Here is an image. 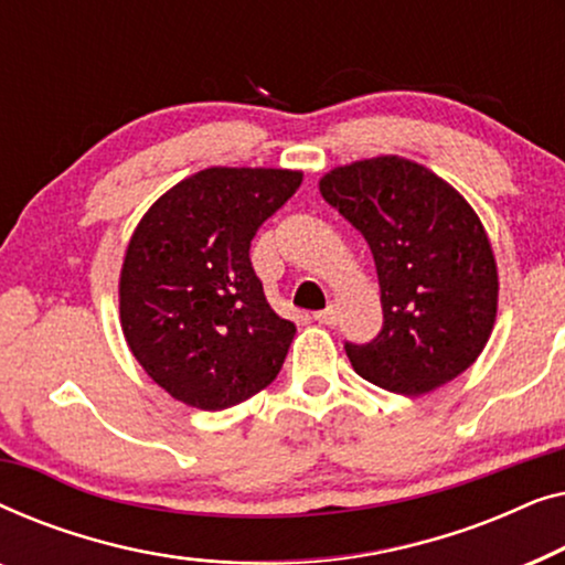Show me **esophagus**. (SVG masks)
I'll list each match as a JSON object with an SVG mask.
<instances>
[{
  "label": "esophagus",
  "mask_w": 565,
  "mask_h": 565,
  "mask_svg": "<svg viewBox=\"0 0 565 565\" xmlns=\"http://www.w3.org/2000/svg\"><path fill=\"white\" fill-rule=\"evenodd\" d=\"M316 321L327 323V327H337V321H339V308H337V303H329L327 308H323V311L316 313Z\"/></svg>",
  "instance_id": "esophagus-1"
}]
</instances>
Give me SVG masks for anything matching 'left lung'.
<instances>
[{"label": "left lung", "instance_id": "left-lung-1", "mask_svg": "<svg viewBox=\"0 0 565 565\" xmlns=\"http://www.w3.org/2000/svg\"><path fill=\"white\" fill-rule=\"evenodd\" d=\"M319 190L365 236L381 285V334L344 347L354 373L404 396L466 373L499 308L497 257L468 200L398 153L329 169Z\"/></svg>", "mask_w": 565, "mask_h": 565}]
</instances>
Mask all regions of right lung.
Instances as JSON below:
<instances>
[{
  "label": "right lung",
  "mask_w": 565,
  "mask_h": 565,
  "mask_svg": "<svg viewBox=\"0 0 565 565\" xmlns=\"http://www.w3.org/2000/svg\"><path fill=\"white\" fill-rule=\"evenodd\" d=\"M300 182L298 169L207 167L138 221L118 280L120 329L174 401L218 412L280 373L296 323L269 306L249 244Z\"/></svg>",
  "instance_id": "right-lung-1"
}]
</instances>
